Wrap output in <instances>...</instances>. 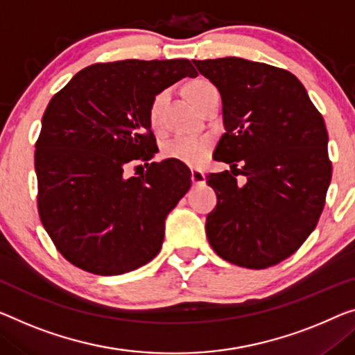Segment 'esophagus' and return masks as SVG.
I'll use <instances>...</instances> for the list:
<instances>
[{
	"label": "esophagus",
	"mask_w": 355,
	"mask_h": 355,
	"mask_svg": "<svg viewBox=\"0 0 355 355\" xmlns=\"http://www.w3.org/2000/svg\"><path fill=\"white\" fill-rule=\"evenodd\" d=\"M191 182L194 184H202L205 182V173L199 168H191Z\"/></svg>",
	"instance_id": "obj_1"
}]
</instances>
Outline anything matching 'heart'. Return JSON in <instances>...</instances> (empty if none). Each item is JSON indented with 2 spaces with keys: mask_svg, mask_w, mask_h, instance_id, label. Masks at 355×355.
I'll list each match as a JSON object with an SVG mask.
<instances>
[{
  "mask_svg": "<svg viewBox=\"0 0 355 355\" xmlns=\"http://www.w3.org/2000/svg\"><path fill=\"white\" fill-rule=\"evenodd\" d=\"M214 87V84L205 81V79H196L189 83L187 87L188 98L198 107V103L202 98L205 91ZM168 98V91H161L153 97L150 108H148V118L153 125H157L161 121L162 108ZM211 148V137L210 135H177L173 137L164 145L162 155L168 159L182 161L188 166H199L207 157Z\"/></svg>",
  "mask_w": 355,
  "mask_h": 355,
  "instance_id": "obj_1",
  "label": "heart"
}]
</instances>
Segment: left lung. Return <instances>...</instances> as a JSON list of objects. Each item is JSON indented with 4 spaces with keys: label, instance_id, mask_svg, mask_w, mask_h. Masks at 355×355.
I'll return each instance as SVG.
<instances>
[{
    "label": "left lung",
    "instance_id": "8db88e82",
    "mask_svg": "<svg viewBox=\"0 0 355 355\" xmlns=\"http://www.w3.org/2000/svg\"><path fill=\"white\" fill-rule=\"evenodd\" d=\"M193 63L221 94L226 132L214 157L231 167L205 177L218 199L207 239L237 266H274L303 245L324 210L331 180L324 118L284 68L237 57Z\"/></svg>",
    "mask_w": 355,
    "mask_h": 355
}]
</instances>
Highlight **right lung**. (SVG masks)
Segmentation results:
<instances>
[{
	"label": "right lung",
	"instance_id": "1",
	"mask_svg": "<svg viewBox=\"0 0 355 355\" xmlns=\"http://www.w3.org/2000/svg\"><path fill=\"white\" fill-rule=\"evenodd\" d=\"M184 76H198L187 59L94 63L47 105L35 145L38 214L79 269L118 276L159 253L164 220L191 187V172L177 159L151 162L157 145L148 108ZM137 162L147 171L130 178L126 167Z\"/></svg>",
	"mask_w": 355,
	"mask_h": 355
}]
</instances>
